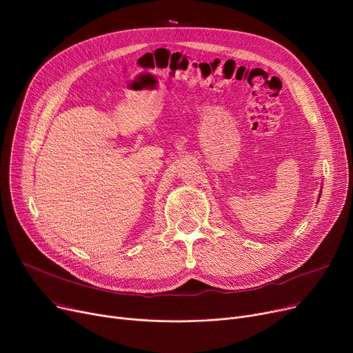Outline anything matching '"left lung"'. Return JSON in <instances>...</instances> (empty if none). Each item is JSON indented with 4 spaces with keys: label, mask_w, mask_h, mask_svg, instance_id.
<instances>
[{
    "label": "left lung",
    "mask_w": 353,
    "mask_h": 353,
    "mask_svg": "<svg viewBox=\"0 0 353 353\" xmlns=\"http://www.w3.org/2000/svg\"><path fill=\"white\" fill-rule=\"evenodd\" d=\"M321 193H322V192H321ZM319 197H321V194H319Z\"/></svg>",
    "instance_id": "obj_1"
}]
</instances>
